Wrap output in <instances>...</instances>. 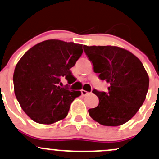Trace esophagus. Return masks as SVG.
Here are the masks:
<instances>
[{"label": "esophagus", "instance_id": "1", "mask_svg": "<svg viewBox=\"0 0 159 159\" xmlns=\"http://www.w3.org/2000/svg\"><path fill=\"white\" fill-rule=\"evenodd\" d=\"M81 94H82V96H86L87 94H88V92L85 91V90H81Z\"/></svg>", "mask_w": 159, "mask_h": 159}]
</instances>
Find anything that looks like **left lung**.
I'll list each match as a JSON object with an SVG mask.
<instances>
[{
    "label": "left lung",
    "mask_w": 159,
    "mask_h": 159,
    "mask_svg": "<svg viewBox=\"0 0 159 159\" xmlns=\"http://www.w3.org/2000/svg\"><path fill=\"white\" fill-rule=\"evenodd\" d=\"M83 48L94 72L110 84L107 92L93 90L99 104L88 110L89 115L103 126L123 125L136 114L146 98L149 78L143 63L133 53L117 46Z\"/></svg>",
    "instance_id": "obj_1"
}]
</instances>
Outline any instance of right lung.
<instances>
[{
	"label": "right lung",
	"instance_id": "1",
	"mask_svg": "<svg viewBox=\"0 0 159 159\" xmlns=\"http://www.w3.org/2000/svg\"><path fill=\"white\" fill-rule=\"evenodd\" d=\"M83 52L82 45L49 39L22 56L13 73V87L21 108L33 121L52 124L66 117L80 91L61 88V80L75 81L70 68Z\"/></svg>",
	"mask_w": 159,
	"mask_h": 159
}]
</instances>
